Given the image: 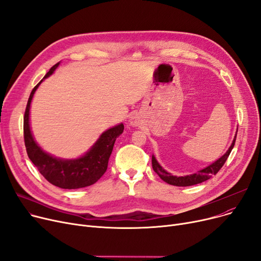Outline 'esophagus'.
<instances>
[{
    "mask_svg": "<svg viewBox=\"0 0 261 261\" xmlns=\"http://www.w3.org/2000/svg\"><path fill=\"white\" fill-rule=\"evenodd\" d=\"M129 123L133 127H138L141 123V118L138 115H132L129 120Z\"/></svg>",
    "mask_w": 261,
    "mask_h": 261,
    "instance_id": "obj_1",
    "label": "esophagus"
}]
</instances>
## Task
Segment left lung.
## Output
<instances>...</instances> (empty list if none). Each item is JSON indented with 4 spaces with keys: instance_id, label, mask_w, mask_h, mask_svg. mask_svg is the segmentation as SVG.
I'll return each mask as SVG.
<instances>
[{
    "instance_id": "1",
    "label": "left lung",
    "mask_w": 261,
    "mask_h": 261,
    "mask_svg": "<svg viewBox=\"0 0 261 261\" xmlns=\"http://www.w3.org/2000/svg\"><path fill=\"white\" fill-rule=\"evenodd\" d=\"M236 136H237V131H236L234 140H232L231 145L229 146V148L227 149V151L221 158H219L217 161H215L213 164H211V165H208L207 167H205V168L199 170L197 173L184 175V176L172 175L170 172L166 171L160 165L154 155H152V168L164 182H166V183H168L170 185H173V186H191V185H196V184L205 182V181H207L208 179H211L213 175L217 174V172L222 168V166L224 165V163L226 162V160H227V158H228V155L231 151V149L234 148V145H235V142H236Z\"/></svg>"
}]
</instances>
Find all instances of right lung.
Instances as JSON below:
<instances>
[{
  "instance_id": "add662e5",
  "label": "right lung",
  "mask_w": 261,
  "mask_h": 261,
  "mask_svg": "<svg viewBox=\"0 0 261 261\" xmlns=\"http://www.w3.org/2000/svg\"><path fill=\"white\" fill-rule=\"evenodd\" d=\"M59 64L60 62L50 68L44 78L33 89L30 95L24 114V142L30 160L50 184L63 189H78L96 183L106 172L114 143L123 132V123H119V125L102 132L99 139L88 151L77 159L64 160L45 152L35 141L32 133L30 110L34 94L41 82L56 71Z\"/></svg>"
}]
</instances>
